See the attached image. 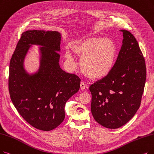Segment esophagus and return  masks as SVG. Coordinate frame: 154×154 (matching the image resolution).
I'll return each mask as SVG.
<instances>
[{
	"label": "esophagus",
	"mask_w": 154,
	"mask_h": 154,
	"mask_svg": "<svg viewBox=\"0 0 154 154\" xmlns=\"http://www.w3.org/2000/svg\"><path fill=\"white\" fill-rule=\"evenodd\" d=\"M86 87H87V86H86L85 83L84 82H81L80 83V88L82 90H84Z\"/></svg>",
	"instance_id": "34e87169"
}]
</instances>
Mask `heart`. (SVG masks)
<instances>
[{
	"label": "heart",
	"instance_id": "obj_1",
	"mask_svg": "<svg viewBox=\"0 0 154 154\" xmlns=\"http://www.w3.org/2000/svg\"><path fill=\"white\" fill-rule=\"evenodd\" d=\"M74 54L81 58L80 67L85 75L92 79L107 76L113 69L117 59V47L110 39L99 36L85 38L71 46ZM65 57L68 64L76 66L75 58L69 49Z\"/></svg>",
	"mask_w": 154,
	"mask_h": 154
}]
</instances>
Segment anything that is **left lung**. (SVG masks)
<instances>
[{"label": "left lung", "mask_w": 154, "mask_h": 154, "mask_svg": "<svg viewBox=\"0 0 154 154\" xmlns=\"http://www.w3.org/2000/svg\"><path fill=\"white\" fill-rule=\"evenodd\" d=\"M112 71L90 85L91 112L103 127L116 129L136 114L141 103L146 80L145 61L138 43L127 30Z\"/></svg>", "instance_id": "left-lung-1"}]
</instances>
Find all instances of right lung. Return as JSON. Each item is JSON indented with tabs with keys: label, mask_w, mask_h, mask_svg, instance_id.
<instances>
[{
	"label": "right lung",
	"mask_w": 154,
	"mask_h": 154,
	"mask_svg": "<svg viewBox=\"0 0 154 154\" xmlns=\"http://www.w3.org/2000/svg\"><path fill=\"white\" fill-rule=\"evenodd\" d=\"M61 33L56 31L28 30L22 33L10 61L9 90L17 112L33 127L51 131L65 118L66 102L80 87L81 79L59 65ZM32 45H39L40 66L29 74L24 59Z\"/></svg>",
	"instance_id": "right-lung-1"
}]
</instances>
